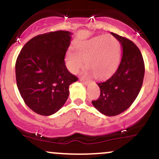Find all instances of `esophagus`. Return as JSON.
Listing matches in <instances>:
<instances>
[{
  "instance_id": "1",
  "label": "esophagus",
  "mask_w": 159,
  "mask_h": 159,
  "mask_svg": "<svg viewBox=\"0 0 159 159\" xmlns=\"http://www.w3.org/2000/svg\"><path fill=\"white\" fill-rule=\"evenodd\" d=\"M81 81L83 84H84L85 85H87L88 84H89V80H87V79H84V78H81Z\"/></svg>"
}]
</instances>
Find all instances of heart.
I'll return each instance as SVG.
<instances>
[{
    "label": "heart",
    "mask_w": 159,
    "mask_h": 159,
    "mask_svg": "<svg viewBox=\"0 0 159 159\" xmlns=\"http://www.w3.org/2000/svg\"><path fill=\"white\" fill-rule=\"evenodd\" d=\"M75 52L69 50L65 57L66 67L77 73L84 66L95 77L104 78L116 71L121 60V46L111 35L97 36L75 45Z\"/></svg>",
    "instance_id": "1"
}]
</instances>
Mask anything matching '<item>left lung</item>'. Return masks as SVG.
Masks as SVG:
<instances>
[{"instance_id":"left-lung-1","label":"left lung","mask_w":159,"mask_h":159,"mask_svg":"<svg viewBox=\"0 0 159 159\" xmlns=\"http://www.w3.org/2000/svg\"><path fill=\"white\" fill-rule=\"evenodd\" d=\"M111 34L121 45V61L110 78L97 83L100 96L92 103L102 114L115 116L127 110L137 98L144 80V62L141 51L133 41L113 32Z\"/></svg>"}]
</instances>
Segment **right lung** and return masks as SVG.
<instances>
[{"label": "right lung", "instance_id": "obj_1", "mask_svg": "<svg viewBox=\"0 0 159 159\" xmlns=\"http://www.w3.org/2000/svg\"><path fill=\"white\" fill-rule=\"evenodd\" d=\"M72 33L50 32L30 39L15 63L19 93L32 111L48 116L62 107L69 96V87L78 81L65 65V55Z\"/></svg>", "mask_w": 159, "mask_h": 159}]
</instances>
